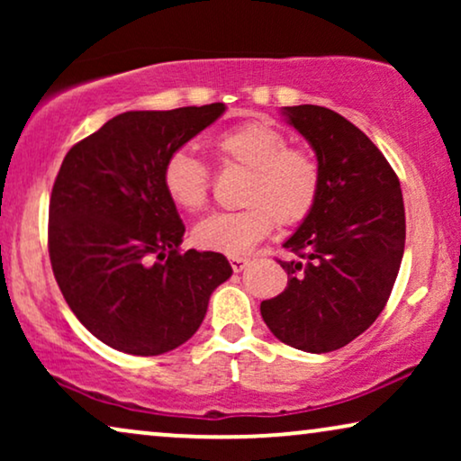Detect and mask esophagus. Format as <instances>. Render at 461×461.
<instances>
[{
	"instance_id": "34e87169",
	"label": "esophagus",
	"mask_w": 461,
	"mask_h": 461,
	"mask_svg": "<svg viewBox=\"0 0 461 461\" xmlns=\"http://www.w3.org/2000/svg\"><path fill=\"white\" fill-rule=\"evenodd\" d=\"M229 262L235 273H241V270L248 267V258L245 256H229Z\"/></svg>"
}]
</instances>
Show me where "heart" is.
<instances>
[{
  "mask_svg": "<svg viewBox=\"0 0 461 461\" xmlns=\"http://www.w3.org/2000/svg\"><path fill=\"white\" fill-rule=\"evenodd\" d=\"M212 150L224 166L248 169L243 210L212 213L193 229L203 249L237 256L254 248L276 222L295 226L311 216L321 193V167L306 149L289 147L283 130L268 122H245L213 138ZM161 186L182 212L205 205L210 172L191 150L178 149L161 169Z\"/></svg>",
  "mask_w": 461,
  "mask_h": 461,
  "instance_id": "1",
  "label": "heart"
}]
</instances>
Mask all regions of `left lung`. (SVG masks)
I'll list each match as a JSON object with an SVG mask.
<instances>
[{"label":"left lung","instance_id":"8db88e82","mask_svg":"<svg viewBox=\"0 0 461 461\" xmlns=\"http://www.w3.org/2000/svg\"><path fill=\"white\" fill-rule=\"evenodd\" d=\"M311 144L321 193L311 216L283 243L287 287L260 312L283 344L331 352L367 330L386 306L405 251V205L394 169L348 119L317 104L283 106Z\"/></svg>","mask_w":461,"mask_h":461}]
</instances>
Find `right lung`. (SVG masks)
Instances as JSON below:
<instances>
[{
	"label": "right lung",
	"mask_w": 461,
	"mask_h": 461,
	"mask_svg": "<svg viewBox=\"0 0 461 461\" xmlns=\"http://www.w3.org/2000/svg\"><path fill=\"white\" fill-rule=\"evenodd\" d=\"M226 111L222 103L128 111L75 144L50 197V262L67 304L111 348L155 357L199 330L232 275L218 251L180 254L185 224L163 163Z\"/></svg>",
	"instance_id": "1"
}]
</instances>
